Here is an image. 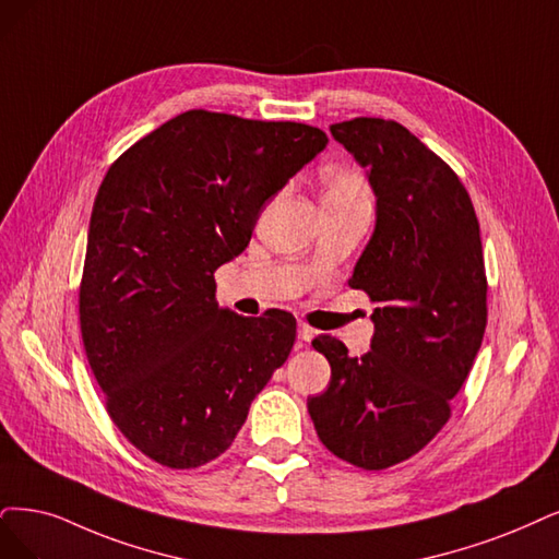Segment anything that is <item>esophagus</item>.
<instances>
[{"label":"esophagus","instance_id":"esophagus-1","mask_svg":"<svg viewBox=\"0 0 559 559\" xmlns=\"http://www.w3.org/2000/svg\"><path fill=\"white\" fill-rule=\"evenodd\" d=\"M297 336H299V341H301V343H308V341H313V336H316V329H313V326H308L306 322H299V329H297Z\"/></svg>","mask_w":559,"mask_h":559}]
</instances>
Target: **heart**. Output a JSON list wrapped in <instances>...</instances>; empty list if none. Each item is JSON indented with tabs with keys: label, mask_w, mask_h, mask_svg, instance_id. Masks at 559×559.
<instances>
[{
	"label": "heart",
	"mask_w": 559,
	"mask_h": 559,
	"mask_svg": "<svg viewBox=\"0 0 559 559\" xmlns=\"http://www.w3.org/2000/svg\"><path fill=\"white\" fill-rule=\"evenodd\" d=\"M322 191L324 200H347L368 195V186L364 177L349 168H332L322 177Z\"/></svg>",
	"instance_id": "heart-1"
}]
</instances>
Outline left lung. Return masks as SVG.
Wrapping results in <instances>:
<instances>
[{
    "mask_svg": "<svg viewBox=\"0 0 559 559\" xmlns=\"http://www.w3.org/2000/svg\"><path fill=\"white\" fill-rule=\"evenodd\" d=\"M332 135L364 168L378 223L349 287L378 304L364 357L334 336L313 341L332 382L308 399L318 438L361 469H386L419 453L451 417L488 318L479 221L449 165L399 121L355 117Z\"/></svg>",
    "mask_w": 559,
    "mask_h": 559,
    "instance_id": "1",
    "label": "left lung"
}]
</instances>
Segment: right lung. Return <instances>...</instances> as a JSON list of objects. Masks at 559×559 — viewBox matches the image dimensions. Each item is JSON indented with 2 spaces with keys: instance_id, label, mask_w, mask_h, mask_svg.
I'll return each instance as SVG.
<instances>
[{
  "instance_id": "obj_1",
  "label": "right lung",
  "mask_w": 559,
  "mask_h": 559,
  "mask_svg": "<svg viewBox=\"0 0 559 559\" xmlns=\"http://www.w3.org/2000/svg\"><path fill=\"white\" fill-rule=\"evenodd\" d=\"M326 142L308 123L189 110L103 177L80 334L112 424L158 465L218 459L290 355L295 316L221 308L214 272L243 251L266 200Z\"/></svg>"
}]
</instances>
